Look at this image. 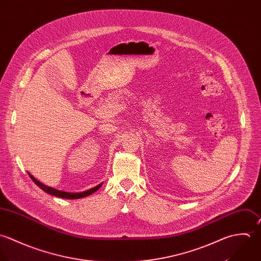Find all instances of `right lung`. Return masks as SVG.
<instances>
[{
  "instance_id": "add662e5",
  "label": "right lung",
  "mask_w": 261,
  "mask_h": 261,
  "mask_svg": "<svg viewBox=\"0 0 261 261\" xmlns=\"http://www.w3.org/2000/svg\"><path fill=\"white\" fill-rule=\"evenodd\" d=\"M28 175H29L30 178L34 181V183H35L39 188H41L44 192H46V193H48V194H51V195H55V196H58V197L67 198V199H77V198H82V197L88 196V195L94 193L95 191H97V190L101 187V185H102V183H101V184H98V185L95 186L94 188H91V189H89V190L82 191V192H66V191L58 190V189H56V188H53V187H49V186L44 185L43 183H41L40 181H38L37 179H35L29 172H28Z\"/></svg>"
}]
</instances>
